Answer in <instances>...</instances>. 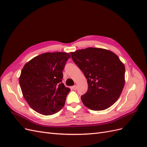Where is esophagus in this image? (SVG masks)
Here are the masks:
<instances>
[{"mask_svg": "<svg viewBox=\"0 0 147 147\" xmlns=\"http://www.w3.org/2000/svg\"><path fill=\"white\" fill-rule=\"evenodd\" d=\"M72 89L74 90H76L77 89V85H74V86H72Z\"/></svg>", "mask_w": 147, "mask_h": 147, "instance_id": "34e87169", "label": "esophagus"}]
</instances>
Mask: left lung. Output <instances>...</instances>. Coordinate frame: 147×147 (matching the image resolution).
I'll return each instance as SVG.
<instances>
[{"mask_svg": "<svg viewBox=\"0 0 147 147\" xmlns=\"http://www.w3.org/2000/svg\"><path fill=\"white\" fill-rule=\"evenodd\" d=\"M84 73L88 90L83 104L92 110L109 108L121 95L125 83V67L118 56L106 49L89 47L70 53Z\"/></svg>", "mask_w": 147, "mask_h": 147, "instance_id": "1", "label": "left lung"}]
</instances>
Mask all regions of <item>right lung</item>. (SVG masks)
Segmentation results:
<instances>
[{"instance_id": "add662e5", "label": "right lung", "mask_w": 147, "mask_h": 147, "mask_svg": "<svg viewBox=\"0 0 147 147\" xmlns=\"http://www.w3.org/2000/svg\"><path fill=\"white\" fill-rule=\"evenodd\" d=\"M70 57L65 52L45 53L24 65L19 82L24 98L35 112L43 115L58 112L70 89L62 83L63 70Z\"/></svg>"}]
</instances>
